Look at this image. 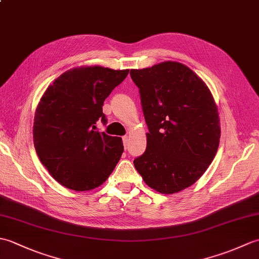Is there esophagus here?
<instances>
[{"label": "esophagus", "instance_id": "obj_1", "mask_svg": "<svg viewBox=\"0 0 259 259\" xmlns=\"http://www.w3.org/2000/svg\"><path fill=\"white\" fill-rule=\"evenodd\" d=\"M122 141H123V146L126 149V148H128V145H129V137L128 136L122 137Z\"/></svg>", "mask_w": 259, "mask_h": 259}]
</instances>
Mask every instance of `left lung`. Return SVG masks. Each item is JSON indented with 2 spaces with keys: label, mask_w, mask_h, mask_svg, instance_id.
<instances>
[{
  "label": "left lung",
  "mask_w": 259,
  "mask_h": 259,
  "mask_svg": "<svg viewBox=\"0 0 259 259\" xmlns=\"http://www.w3.org/2000/svg\"><path fill=\"white\" fill-rule=\"evenodd\" d=\"M146 123L147 148L134 164L145 183L171 195L195 184L221 139L218 109L205 82L187 65L166 61L133 69Z\"/></svg>",
  "instance_id": "obj_1"
}]
</instances>
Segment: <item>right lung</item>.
<instances>
[{
	"label": "right lung",
	"mask_w": 259,
	"mask_h": 259,
	"mask_svg": "<svg viewBox=\"0 0 259 259\" xmlns=\"http://www.w3.org/2000/svg\"><path fill=\"white\" fill-rule=\"evenodd\" d=\"M129 70L100 65L65 71L38 102L33 141L40 161L59 184L75 191L102 185L123 152L122 139L98 130L103 102Z\"/></svg>",
	"instance_id": "right-lung-1"
}]
</instances>
